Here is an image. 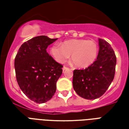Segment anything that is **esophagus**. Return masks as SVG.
Here are the masks:
<instances>
[{
    "instance_id": "1",
    "label": "esophagus",
    "mask_w": 129,
    "mask_h": 129,
    "mask_svg": "<svg viewBox=\"0 0 129 129\" xmlns=\"http://www.w3.org/2000/svg\"><path fill=\"white\" fill-rule=\"evenodd\" d=\"M68 69H69V68L68 67H66V66H63V71H64V70H68Z\"/></svg>"
}]
</instances>
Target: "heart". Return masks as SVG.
<instances>
[{
    "instance_id": "heart-1",
    "label": "heart",
    "mask_w": 129,
    "mask_h": 129,
    "mask_svg": "<svg viewBox=\"0 0 129 129\" xmlns=\"http://www.w3.org/2000/svg\"><path fill=\"white\" fill-rule=\"evenodd\" d=\"M99 52V46L92 40L71 39L62 43L61 45H54L50 53L54 59L63 63L70 58L79 68L90 66L96 61Z\"/></svg>"
}]
</instances>
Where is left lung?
Returning <instances> with one entry per match:
<instances>
[{
	"mask_svg": "<svg viewBox=\"0 0 129 129\" xmlns=\"http://www.w3.org/2000/svg\"><path fill=\"white\" fill-rule=\"evenodd\" d=\"M100 50L97 60L84 70L73 72V88L86 100H95L104 94L113 81L115 73L116 56L111 45L99 39Z\"/></svg>",
	"mask_w": 129,
	"mask_h": 129,
	"instance_id": "obj_1",
	"label": "left lung"
}]
</instances>
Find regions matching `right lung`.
Masks as SVG:
<instances>
[{
	"mask_svg": "<svg viewBox=\"0 0 129 129\" xmlns=\"http://www.w3.org/2000/svg\"><path fill=\"white\" fill-rule=\"evenodd\" d=\"M57 39L39 36L23 43L14 60L16 77L21 90L38 104L48 102L56 90V81L63 66L47 52L46 49Z\"/></svg>",
	"mask_w": 129,
	"mask_h": 129,
	"instance_id": "right-lung-1",
	"label": "right lung"
}]
</instances>
